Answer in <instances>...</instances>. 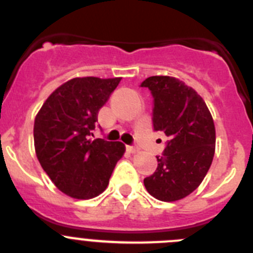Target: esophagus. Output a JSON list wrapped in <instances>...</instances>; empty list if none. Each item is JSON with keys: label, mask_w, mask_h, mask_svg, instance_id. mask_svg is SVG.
Here are the masks:
<instances>
[{"label": "esophagus", "mask_w": 253, "mask_h": 253, "mask_svg": "<svg viewBox=\"0 0 253 253\" xmlns=\"http://www.w3.org/2000/svg\"><path fill=\"white\" fill-rule=\"evenodd\" d=\"M126 149H128L130 153H137V152L139 151V148H138V147H135V146H126Z\"/></svg>", "instance_id": "1"}]
</instances>
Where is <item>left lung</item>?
Here are the masks:
<instances>
[{
  "label": "left lung",
  "instance_id": "obj_1",
  "mask_svg": "<svg viewBox=\"0 0 253 253\" xmlns=\"http://www.w3.org/2000/svg\"><path fill=\"white\" fill-rule=\"evenodd\" d=\"M153 96V129L167 140L153 175L144 186L161 202L186 198L202 184L213 162L215 126L207 104L193 87L169 76H152L142 82Z\"/></svg>",
  "mask_w": 253,
  "mask_h": 253
}]
</instances>
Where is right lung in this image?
<instances>
[{"label":"right lung","instance_id":"obj_1","mask_svg":"<svg viewBox=\"0 0 253 253\" xmlns=\"http://www.w3.org/2000/svg\"><path fill=\"white\" fill-rule=\"evenodd\" d=\"M120 77H77L59 86L37 114V157L53 184L75 199H92L109 185L122 142L91 140L99 110L119 84Z\"/></svg>","mask_w":253,"mask_h":253}]
</instances>
